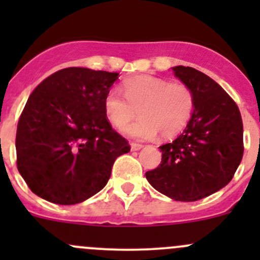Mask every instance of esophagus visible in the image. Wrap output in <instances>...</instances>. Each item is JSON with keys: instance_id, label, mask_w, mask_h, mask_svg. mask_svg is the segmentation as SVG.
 Here are the masks:
<instances>
[{"instance_id": "esophagus-1", "label": "esophagus", "mask_w": 260, "mask_h": 260, "mask_svg": "<svg viewBox=\"0 0 260 260\" xmlns=\"http://www.w3.org/2000/svg\"><path fill=\"white\" fill-rule=\"evenodd\" d=\"M141 148H143V145H140V143H135V142L131 143V149H132V151H140Z\"/></svg>"}]
</instances>
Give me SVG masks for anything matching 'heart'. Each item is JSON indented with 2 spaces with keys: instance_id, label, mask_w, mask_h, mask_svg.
<instances>
[{
  "instance_id": "1",
  "label": "heart",
  "mask_w": 260,
  "mask_h": 260,
  "mask_svg": "<svg viewBox=\"0 0 260 260\" xmlns=\"http://www.w3.org/2000/svg\"><path fill=\"white\" fill-rule=\"evenodd\" d=\"M123 93L111 89L104 98V112L115 128H123L137 116L136 123L123 132L138 140H151L161 133L170 138L185 128L195 108V95L183 83L140 75L123 81Z\"/></svg>"
}]
</instances>
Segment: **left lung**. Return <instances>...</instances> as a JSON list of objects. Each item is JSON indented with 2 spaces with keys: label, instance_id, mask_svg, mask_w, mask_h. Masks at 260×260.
<instances>
[{
  "label": "left lung",
  "instance_id": "obj_1",
  "mask_svg": "<svg viewBox=\"0 0 260 260\" xmlns=\"http://www.w3.org/2000/svg\"><path fill=\"white\" fill-rule=\"evenodd\" d=\"M195 95L187 125L159 147L162 161L146 172L158 192L176 201H198L226 186L243 158V122L229 94L210 77L190 67L172 68Z\"/></svg>",
  "mask_w": 260,
  "mask_h": 260
}]
</instances>
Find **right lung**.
Masks as SVG:
<instances>
[{"instance_id": "1", "label": "right lung", "mask_w": 260, "mask_h": 260, "mask_svg": "<svg viewBox=\"0 0 260 260\" xmlns=\"http://www.w3.org/2000/svg\"><path fill=\"white\" fill-rule=\"evenodd\" d=\"M118 75L67 68L28 96L17 124V169L41 199L59 205L83 203L107 185L115 158L129 152L104 112Z\"/></svg>"}]
</instances>
